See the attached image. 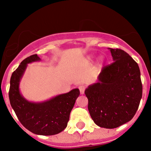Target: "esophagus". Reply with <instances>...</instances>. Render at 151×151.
<instances>
[{
    "mask_svg": "<svg viewBox=\"0 0 151 151\" xmlns=\"http://www.w3.org/2000/svg\"><path fill=\"white\" fill-rule=\"evenodd\" d=\"M79 90H80V92L81 94H84L85 93V87L84 85H80L79 87Z\"/></svg>",
    "mask_w": 151,
    "mask_h": 151,
    "instance_id": "obj_1",
    "label": "esophagus"
}]
</instances>
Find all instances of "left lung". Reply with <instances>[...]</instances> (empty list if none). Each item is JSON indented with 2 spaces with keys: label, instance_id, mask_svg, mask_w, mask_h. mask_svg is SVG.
<instances>
[{
  "label": "left lung",
  "instance_id": "left-lung-1",
  "mask_svg": "<svg viewBox=\"0 0 151 151\" xmlns=\"http://www.w3.org/2000/svg\"><path fill=\"white\" fill-rule=\"evenodd\" d=\"M109 49L114 62L103 67L98 82L89 85L85 94L94 123L114 129L134 116L142 96V85L137 62L121 49Z\"/></svg>",
  "mask_w": 151,
  "mask_h": 151
}]
</instances>
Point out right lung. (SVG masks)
I'll use <instances>...</instances> for the list:
<instances>
[{
  "instance_id": "right-lung-1",
  "label": "right lung",
  "mask_w": 151,
  "mask_h": 151,
  "mask_svg": "<svg viewBox=\"0 0 151 151\" xmlns=\"http://www.w3.org/2000/svg\"><path fill=\"white\" fill-rule=\"evenodd\" d=\"M40 60L37 55H33L21 62L11 77L9 97L11 106L24 127L36 134L49 136L66 129L80 91L75 88L43 102L25 99L19 92V82L28 63Z\"/></svg>"
}]
</instances>
